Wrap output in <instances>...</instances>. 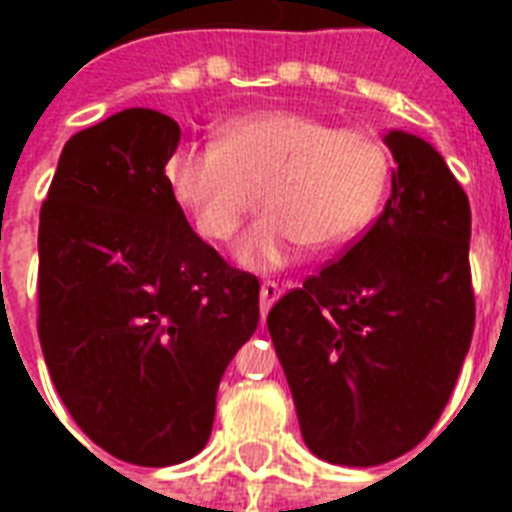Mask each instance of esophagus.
<instances>
[{
  "label": "esophagus",
  "instance_id": "esophagus-1",
  "mask_svg": "<svg viewBox=\"0 0 512 512\" xmlns=\"http://www.w3.org/2000/svg\"><path fill=\"white\" fill-rule=\"evenodd\" d=\"M281 297V287L276 281H263L260 287V308H263V316L273 308V303Z\"/></svg>",
  "mask_w": 512,
  "mask_h": 512
}]
</instances>
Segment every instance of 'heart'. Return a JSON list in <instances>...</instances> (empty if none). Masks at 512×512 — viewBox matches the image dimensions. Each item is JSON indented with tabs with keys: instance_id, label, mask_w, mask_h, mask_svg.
I'll list each match as a JSON object with an SVG mask.
<instances>
[{
	"instance_id": "b5f03b06",
	"label": "heart",
	"mask_w": 512,
	"mask_h": 512,
	"mask_svg": "<svg viewBox=\"0 0 512 512\" xmlns=\"http://www.w3.org/2000/svg\"><path fill=\"white\" fill-rule=\"evenodd\" d=\"M388 172L372 132L335 130L289 108L231 116L215 127V146L183 143L164 167L172 196L207 239H231L263 199L268 212L233 249L255 271L289 263L303 244L329 249L364 231Z\"/></svg>"
}]
</instances>
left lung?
<instances>
[{
  "mask_svg": "<svg viewBox=\"0 0 512 512\" xmlns=\"http://www.w3.org/2000/svg\"><path fill=\"white\" fill-rule=\"evenodd\" d=\"M396 170L382 215L268 313L305 444L372 468L428 436L468 356L470 204L428 140L390 130Z\"/></svg>",
  "mask_w": 512,
  "mask_h": 512,
  "instance_id": "1",
  "label": "left lung"
}]
</instances>
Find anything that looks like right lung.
<instances>
[{
  "instance_id": "obj_1",
  "label": "right lung",
  "mask_w": 512,
  "mask_h": 512,
  "mask_svg": "<svg viewBox=\"0 0 512 512\" xmlns=\"http://www.w3.org/2000/svg\"><path fill=\"white\" fill-rule=\"evenodd\" d=\"M175 119L127 108L76 132L39 212V342L58 396L119 460L209 441L217 385L260 321V281L193 233L167 185Z\"/></svg>"
}]
</instances>
